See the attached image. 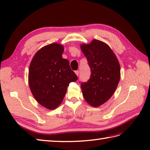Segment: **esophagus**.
I'll use <instances>...</instances> for the list:
<instances>
[{
	"mask_svg": "<svg viewBox=\"0 0 150 150\" xmlns=\"http://www.w3.org/2000/svg\"><path fill=\"white\" fill-rule=\"evenodd\" d=\"M75 74L77 75V77H78L79 75V71H78V70H77V71H75Z\"/></svg>",
	"mask_w": 150,
	"mask_h": 150,
	"instance_id": "34e87169",
	"label": "esophagus"
}]
</instances>
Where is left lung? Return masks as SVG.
Segmentation results:
<instances>
[{
    "mask_svg": "<svg viewBox=\"0 0 150 150\" xmlns=\"http://www.w3.org/2000/svg\"><path fill=\"white\" fill-rule=\"evenodd\" d=\"M91 69L90 79L81 84L83 97L93 107L106 103L115 91L120 78V64L116 55L107 44L93 39L81 45Z\"/></svg>",
    "mask_w": 150,
    "mask_h": 150,
    "instance_id": "8db88e82",
    "label": "left lung"
}]
</instances>
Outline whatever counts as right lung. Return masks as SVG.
Instances as JSON below:
<instances>
[{
	"mask_svg": "<svg viewBox=\"0 0 150 150\" xmlns=\"http://www.w3.org/2000/svg\"><path fill=\"white\" fill-rule=\"evenodd\" d=\"M64 47L52 43L40 48L33 57L28 73L31 93L38 103L54 110L62 103L71 82L77 80L68 59L62 58Z\"/></svg>",
	"mask_w": 150,
	"mask_h": 150,
	"instance_id": "add662e5",
	"label": "right lung"
}]
</instances>
